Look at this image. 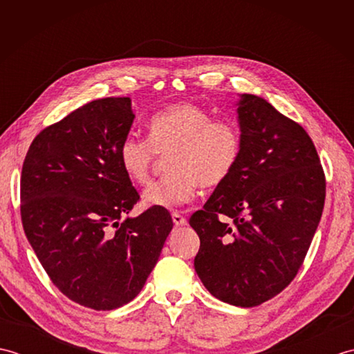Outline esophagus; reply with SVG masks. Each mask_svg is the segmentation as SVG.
I'll return each instance as SVG.
<instances>
[{
	"label": "esophagus",
	"mask_w": 354,
	"mask_h": 354,
	"mask_svg": "<svg viewBox=\"0 0 354 354\" xmlns=\"http://www.w3.org/2000/svg\"><path fill=\"white\" fill-rule=\"evenodd\" d=\"M171 219H173V223H175L176 227H181V225L187 223V219L179 212H173L171 213Z\"/></svg>",
	"instance_id": "34e87169"
}]
</instances>
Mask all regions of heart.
I'll list each match as a JSON object with an SVG mask.
<instances>
[{
    "label": "heart",
    "instance_id": "heart-1",
    "mask_svg": "<svg viewBox=\"0 0 354 354\" xmlns=\"http://www.w3.org/2000/svg\"><path fill=\"white\" fill-rule=\"evenodd\" d=\"M242 152L239 127L213 120L192 102H179L158 111L147 123V138L129 135L118 146V162L132 183L149 181L158 155H165L164 175L142 193L149 207L171 208L189 202L198 187L214 189L236 169Z\"/></svg>",
    "mask_w": 354,
    "mask_h": 354
}]
</instances>
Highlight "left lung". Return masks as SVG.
Listing matches in <instances>:
<instances>
[{
  "instance_id": "1",
  "label": "left lung",
  "mask_w": 354,
  "mask_h": 354,
  "mask_svg": "<svg viewBox=\"0 0 354 354\" xmlns=\"http://www.w3.org/2000/svg\"><path fill=\"white\" fill-rule=\"evenodd\" d=\"M237 115L236 169L190 225L201 240L194 269L207 290L254 307L288 288L301 268L324 208L326 176L309 133L269 102L242 94Z\"/></svg>"
}]
</instances>
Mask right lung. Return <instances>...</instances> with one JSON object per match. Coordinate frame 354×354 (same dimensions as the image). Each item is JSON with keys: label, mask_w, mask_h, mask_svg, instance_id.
I'll return each mask as SVG.
<instances>
[{"label": "right lung", "mask_w": 354, "mask_h": 354, "mask_svg": "<svg viewBox=\"0 0 354 354\" xmlns=\"http://www.w3.org/2000/svg\"><path fill=\"white\" fill-rule=\"evenodd\" d=\"M133 118L129 97L89 102L37 133L22 164L28 242L56 288L94 310L138 295L173 228L164 207L124 219L140 199L118 162Z\"/></svg>", "instance_id": "right-lung-1"}]
</instances>
